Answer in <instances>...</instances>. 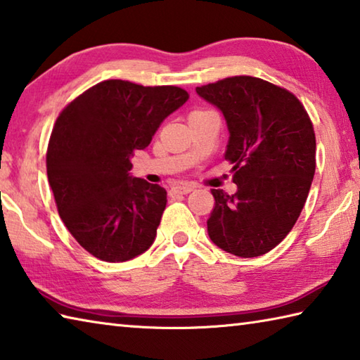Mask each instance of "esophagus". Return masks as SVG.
Listing matches in <instances>:
<instances>
[{"label": "esophagus", "instance_id": "obj_1", "mask_svg": "<svg viewBox=\"0 0 360 360\" xmlns=\"http://www.w3.org/2000/svg\"><path fill=\"white\" fill-rule=\"evenodd\" d=\"M192 191H193V187H192V186H188V184H182V186H174V187L172 188V193L187 195V193H191Z\"/></svg>", "mask_w": 360, "mask_h": 360}]
</instances>
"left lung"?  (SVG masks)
<instances>
[{"instance_id": "1", "label": "left lung", "mask_w": 360, "mask_h": 360, "mask_svg": "<svg viewBox=\"0 0 360 360\" xmlns=\"http://www.w3.org/2000/svg\"><path fill=\"white\" fill-rule=\"evenodd\" d=\"M228 127L225 159L234 195L212 188L207 234L240 258L264 255L291 231L315 174L316 140L309 115L290 91L257 77H230L197 88Z\"/></svg>"}]
</instances>
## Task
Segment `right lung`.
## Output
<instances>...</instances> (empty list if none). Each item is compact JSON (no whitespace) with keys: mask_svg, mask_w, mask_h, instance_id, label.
<instances>
[{"mask_svg":"<svg viewBox=\"0 0 360 360\" xmlns=\"http://www.w3.org/2000/svg\"><path fill=\"white\" fill-rule=\"evenodd\" d=\"M188 99L178 86L105 80L58 116L47 176L58 212L84 250L122 263L153 245L167 191L130 174L135 151Z\"/></svg>","mask_w":360,"mask_h":360,"instance_id":"1","label":"right lung"}]
</instances>
